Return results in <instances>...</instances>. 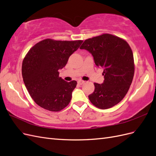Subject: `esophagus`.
Returning <instances> with one entry per match:
<instances>
[{
	"mask_svg": "<svg viewBox=\"0 0 156 156\" xmlns=\"http://www.w3.org/2000/svg\"><path fill=\"white\" fill-rule=\"evenodd\" d=\"M78 84H79V85H82V84H83L84 83H85V81H81V80H79V81H78Z\"/></svg>",
	"mask_w": 156,
	"mask_h": 156,
	"instance_id": "esophagus-1",
	"label": "esophagus"
}]
</instances>
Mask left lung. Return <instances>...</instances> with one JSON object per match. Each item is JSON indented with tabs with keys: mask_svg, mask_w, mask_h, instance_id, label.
I'll return each instance as SVG.
<instances>
[{
	"mask_svg": "<svg viewBox=\"0 0 156 156\" xmlns=\"http://www.w3.org/2000/svg\"><path fill=\"white\" fill-rule=\"evenodd\" d=\"M92 54L98 67L103 68L104 81L94 83L95 89L88 98L92 104L107 109L120 102L133 81L135 64L133 52L127 42L110 34L84 40L80 48Z\"/></svg>",
	"mask_w": 156,
	"mask_h": 156,
	"instance_id": "1",
	"label": "left lung"
}]
</instances>
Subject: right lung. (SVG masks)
Instances as JSON below:
<instances>
[{"label":"right lung","mask_w":156,"mask_h":156,"mask_svg":"<svg viewBox=\"0 0 156 156\" xmlns=\"http://www.w3.org/2000/svg\"><path fill=\"white\" fill-rule=\"evenodd\" d=\"M83 40L60 41L45 39L29 51L22 64L25 85L33 100L46 110L58 112L72 99L77 81H65L58 69L67 64L71 55L78 49Z\"/></svg>","instance_id":"add662e5"}]
</instances>
